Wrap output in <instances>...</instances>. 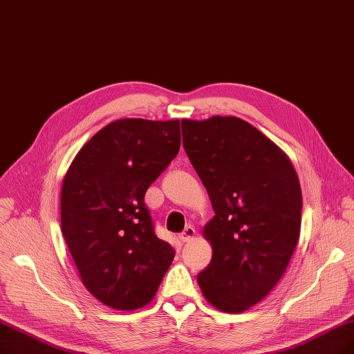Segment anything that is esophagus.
<instances>
[{
	"instance_id": "34e87169",
	"label": "esophagus",
	"mask_w": 354,
	"mask_h": 354,
	"mask_svg": "<svg viewBox=\"0 0 354 354\" xmlns=\"http://www.w3.org/2000/svg\"><path fill=\"white\" fill-rule=\"evenodd\" d=\"M195 236V228L192 225H188L183 232L179 234V239L182 241H189Z\"/></svg>"
}]
</instances>
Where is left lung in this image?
I'll list each match as a JSON object with an SVG mask.
<instances>
[{"label": "left lung", "instance_id": "left-lung-1", "mask_svg": "<svg viewBox=\"0 0 354 354\" xmlns=\"http://www.w3.org/2000/svg\"><path fill=\"white\" fill-rule=\"evenodd\" d=\"M183 149L208 191L209 265L204 297L224 313L262 301L285 273L301 228L299 180L285 153L237 117L182 120Z\"/></svg>", "mask_w": 354, "mask_h": 354}]
</instances>
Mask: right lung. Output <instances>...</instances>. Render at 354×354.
Instances as JSON below:
<instances>
[{"label":"right lung","instance_id":"1","mask_svg":"<svg viewBox=\"0 0 354 354\" xmlns=\"http://www.w3.org/2000/svg\"><path fill=\"white\" fill-rule=\"evenodd\" d=\"M179 147V120H117L80 150L64 179L62 234L84 285L111 308L150 302L175 257L155 234L145 194Z\"/></svg>","mask_w":354,"mask_h":354}]
</instances>
